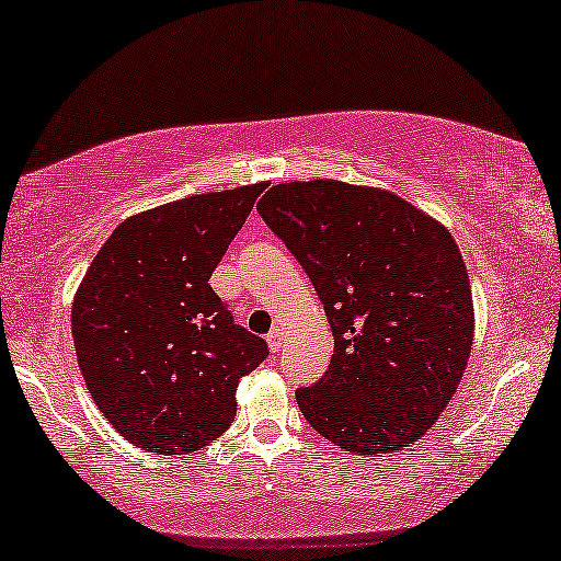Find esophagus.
Listing matches in <instances>:
<instances>
[{"label": "esophagus", "mask_w": 561, "mask_h": 561, "mask_svg": "<svg viewBox=\"0 0 561 561\" xmlns=\"http://www.w3.org/2000/svg\"><path fill=\"white\" fill-rule=\"evenodd\" d=\"M268 348H271L273 353H278V351L283 348V333H280L278 329L268 333Z\"/></svg>", "instance_id": "34e87169"}]
</instances>
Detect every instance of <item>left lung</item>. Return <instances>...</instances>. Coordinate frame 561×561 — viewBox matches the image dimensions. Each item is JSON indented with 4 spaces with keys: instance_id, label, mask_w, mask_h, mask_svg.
Segmentation results:
<instances>
[{
    "instance_id": "left-lung-1",
    "label": "left lung",
    "mask_w": 561,
    "mask_h": 561,
    "mask_svg": "<svg viewBox=\"0 0 561 561\" xmlns=\"http://www.w3.org/2000/svg\"><path fill=\"white\" fill-rule=\"evenodd\" d=\"M257 213L331 323L329 370L296 391L308 424L358 456L424 436L473 343L469 273L451 232L399 195L329 178L273 185Z\"/></svg>"
}]
</instances>
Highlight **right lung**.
<instances>
[{"instance_id":"obj_1","label":"right lung","mask_w":561,"mask_h":561,"mask_svg":"<svg viewBox=\"0 0 561 561\" xmlns=\"http://www.w3.org/2000/svg\"><path fill=\"white\" fill-rule=\"evenodd\" d=\"M268 183L191 195L112 230L75 293L82 378L119 436L191 454L236 419L240 378L268 343L232 323L210 275Z\"/></svg>"}]
</instances>
